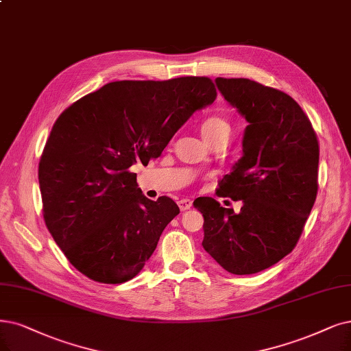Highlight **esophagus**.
<instances>
[{"instance_id":"34e87169","label":"esophagus","mask_w":351,"mask_h":351,"mask_svg":"<svg viewBox=\"0 0 351 351\" xmlns=\"http://www.w3.org/2000/svg\"><path fill=\"white\" fill-rule=\"evenodd\" d=\"M178 205H179L180 211H186V210H189L191 206H192V201L184 198V199H179V201H178Z\"/></svg>"}]
</instances>
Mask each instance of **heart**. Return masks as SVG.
<instances>
[{
	"label": "heart",
	"instance_id": "heart-1",
	"mask_svg": "<svg viewBox=\"0 0 351 351\" xmlns=\"http://www.w3.org/2000/svg\"><path fill=\"white\" fill-rule=\"evenodd\" d=\"M226 132L230 133V124L227 120L223 119V117L213 115L201 123V134L208 143Z\"/></svg>",
	"mask_w": 351,
	"mask_h": 351
}]
</instances>
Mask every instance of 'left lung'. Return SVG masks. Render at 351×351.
Segmentation results:
<instances>
[{
	"label": "left lung",
	"mask_w": 351,
	"mask_h": 351,
	"mask_svg": "<svg viewBox=\"0 0 351 351\" xmlns=\"http://www.w3.org/2000/svg\"><path fill=\"white\" fill-rule=\"evenodd\" d=\"M219 93L247 120L243 158L218 197L243 201L239 214L214 198L193 205L204 215L202 245L232 275L278 263L300 240L318 192L319 145L292 97L245 77H217Z\"/></svg>",
	"instance_id": "obj_1"
}]
</instances>
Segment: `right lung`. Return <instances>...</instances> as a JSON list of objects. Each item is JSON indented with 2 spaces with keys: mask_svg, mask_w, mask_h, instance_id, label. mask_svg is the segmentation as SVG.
Instances as JSON below:
<instances>
[{
  "mask_svg": "<svg viewBox=\"0 0 351 351\" xmlns=\"http://www.w3.org/2000/svg\"><path fill=\"white\" fill-rule=\"evenodd\" d=\"M215 98L205 76L117 81L59 115L38 163L43 217L82 275L117 285L143 269L179 208L169 197L143 195L130 167L159 158L189 117Z\"/></svg>",
  "mask_w": 351,
  "mask_h": 351,
  "instance_id": "1",
  "label": "right lung"
}]
</instances>
